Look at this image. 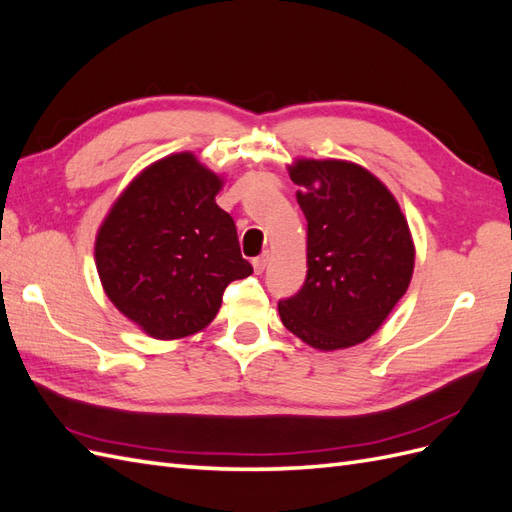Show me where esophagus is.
<instances>
[{"label": "esophagus", "instance_id": "esophagus-1", "mask_svg": "<svg viewBox=\"0 0 512 512\" xmlns=\"http://www.w3.org/2000/svg\"><path fill=\"white\" fill-rule=\"evenodd\" d=\"M269 252H262L258 258H254L252 260V267H254V271L256 273H262V271H265L267 269V265H269Z\"/></svg>", "mask_w": 512, "mask_h": 512}]
</instances>
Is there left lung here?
<instances>
[{"instance_id": "left-lung-1", "label": "left lung", "mask_w": 512, "mask_h": 512, "mask_svg": "<svg viewBox=\"0 0 512 512\" xmlns=\"http://www.w3.org/2000/svg\"><path fill=\"white\" fill-rule=\"evenodd\" d=\"M307 220V277L280 301L282 324L320 352L374 335L404 297L414 273V239L386 185L348 160L288 164Z\"/></svg>"}]
</instances>
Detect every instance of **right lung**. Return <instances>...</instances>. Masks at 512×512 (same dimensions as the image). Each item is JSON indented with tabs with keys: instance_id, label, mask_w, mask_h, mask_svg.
<instances>
[{
	"instance_id": "right-lung-1",
	"label": "right lung",
	"mask_w": 512,
	"mask_h": 512,
	"mask_svg": "<svg viewBox=\"0 0 512 512\" xmlns=\"http://www.w3.org/2000/svg\"><path fill=\"white\" fill-rule=\"evenodd\" d=\"M224 177L192 151L145 166L104 215L94 258L106 297L153 339L205 331L224 288L252 275L215 196Z\"/></svg>"
}]
</instances>
